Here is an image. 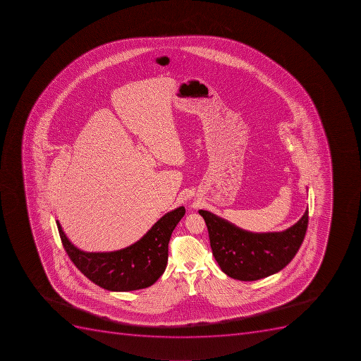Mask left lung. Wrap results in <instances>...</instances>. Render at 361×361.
<instances>
[{
  "mask_svg": "<svg viewBox=\"0 0 361 361\" xmlns=\"http://www.w3.org/2000/svg\"><path fill=\"white\" fill-rule=\"evenodd\" d=\"M206 221L212 255L226 276L241 281H255L281 271L303 243L309 210L282 232L254 233L207 210H199Z\"/></svg>",
  "mask_w": 361,
  "mask_h": 361,
  "instance_id": "8db88e82",
  "label": "left lung"
}]
</instances>
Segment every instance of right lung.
<instances>
[{"mask_svg": "<svg viewBox=\"0 0 361 361\" xmlns=\"http://www.w3.org/2000/svg\"><path fill=\"white\" fill-rule=\"evenodd\" d=\"M184 215V207L167 212L137 243L109 252L80 250L56 223L68 257L90 281L106 290L131 291L149 287L164 274L170 236Z\"/></svg>", "mask_w": 361, "mask_h": 361, "instance_id": "add662e5", "label": "right lung"}]
</instances>
